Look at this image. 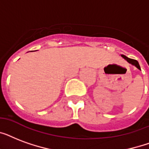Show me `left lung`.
<instances>
[{"label": "left lung", "instance_id": "1", "mask_svg": "<svg viewBox=\"0 0 149 149\" xmlns=\"http://www.w3.org/2000/svg\"><path fill=\"white\" fill-rule=\"evenodd\" d=\"M121 56H122L123 58H125V60L127 61V63H129L130 64H132V65H134V66H136L139 70H141V68H140V65H139V63L138 61L135 60V59H132V58H128V57H127V56H125V55H121Z\"/></svg>", "mask_w": 149, "mask_h": 149}]
</instances>
